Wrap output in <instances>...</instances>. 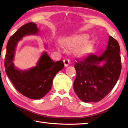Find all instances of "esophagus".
I'll return each mask as SVG.
<instances>
[{
    "label": "esophagus",
    "instance_id": "esophagus-1",
    "mask_svg": "<svg viewBox=\"0 0 128 128\" xmlns=\"http://www.w3.org/2000/svg\"><path fill=\"white\" fill-rule=\"evenodd\" d=\"M64 66L68 67L69 65V64H70V61H69V60L68 59H64Z\"/></svg>",
    "mask_w": 128,
    "mask_h": 128
}]
</instances>
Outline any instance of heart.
<instances>
[{
    "mask_svg": "<svg viewBox=\"0 0 128 128\" xmlns=\"http://www.w3.org/2000/svg\"><path fill=\"white\" fill-rule=\"evenodd\" d=\"M88 39L89 35L87 34H80L66 38L62 42V45L68 49L76 48V54L82 56L88 53L89 49V44L86 42Z\"/></svg>",
    "mask_w": 128,
    "mask_h": 128,
    "instance_id": "heart-1",
    "label": "heart"
}]
</instances>
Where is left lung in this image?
<instances>
[{
  "label": "left lung",
  "mask_w": 128,
  "mask_h": 128,
  "mask_svg": "<svg viewBox=\"0 0 128 128\" xmlns=\"http://www.w3.org/2000/svg\"><path fill=\"white\" fill-rule=\"evenodd\" d=\"M120 50L117 40L109 36L106 49L101 54H90L76 60L74 90L82 101H100L115 86L122 70Z\"/></svg>",
  "instance_id": "1"
}]
</instances>
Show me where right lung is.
Segmentation results:
<instances>
[{
  "label": "right lung",
  "instance_id": "right-lung-1",
  "mask_svg": "<svg viewBox=\"0 0 128 128\" xmlns=\"http://www.w3.org/2000/svg\"><path fill=\"white\" fill-rule=\"evenodd\" d=\"M39 32L36 24L33 22L21 26L8 40L5 60L6 74L16 89L32 100H39L49 92L54 77L64 68L62 60L54 62L46 50L42 54L35 66L25 70L14 66L13 61L18 42L26 36L38 35Z\"/></svg>",
  "mask_w": 128,
  "mask_h": 128
}]
</instances>
